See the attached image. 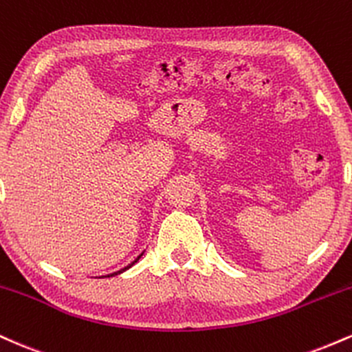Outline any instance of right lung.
Segmentation results:
<instances>
[{"label":"right lung","mask_w":352,"mask_h":352,"mask_svg":"<svg viewBox=\"0 0 352 352\" xmlns=\"http://www.w3.org/2000/svg\"><path fill=\"white\" fill-rule=\"evenodd\" d=\"M140 256H142V254H139V256H137L135 260L132 261L131 265H127V266H125V268L120 270V272H116V273H111V274H107V278H111V276H116V274H120V273H122V272H125V270H129V268H131V266H134V265L137 263V261H139V258H140ZM100 278H104V276H100Z\"/></svg>","instance_id":"obj_1"}]
</instances>
